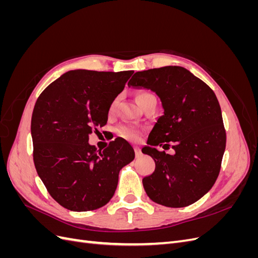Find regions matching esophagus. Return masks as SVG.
I'll list each match as a JSON object with an SVG mask.
<instances>
[{"label":"esophagus","mask_w":258,"mask_h":258,"mask_svg":"<svg viewBox=\"0 0 258 258\" xmlns=\"http://www.w3.org/2000/svg\"><path fill=\"white\" fill-rule=\"evenodd\" d=\"M135 153H136V156H137V157H139V156L141 155V150H140V147H138V146H136V147H135Z\"/></svg>","instance_id":"1"}]
</instances>
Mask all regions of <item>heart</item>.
Segmentation results:
<instances>
[{
	"label": "heart",
	"instance_id": "heart-1",
	"mask_svg": "<svg viewBox=\"0 0 258 258\" xmlns=\"http://www.w3.org/2000/svg\"><path fill=\"white\" fill-rule=\"evenodd\" d=\"M150 96H152L151 93L144 92V91L138 93V96H137L138 103L141 104L142 101L144 99H146L147 97H150ZM117 102H118V98H115L111 102L110 106H108V113H110V114L114 113L115 108H116V105H117ZM116 132H117V135H118L119 137L126 139V140H129V141H138V140L140 139V137H141V135L143 134V129L135 126V124L124 123V124H121V126H119L118 128H117Z\"/></svg>",
	"mask_w": 258,
	"mask_h": 258
}]
</instances>
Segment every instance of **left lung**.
Masks as SVG:
<instances>
[{"mask_svg":"<svg viewBox=\"0 0 258 258\" xmlns=\"http://www.w3.org/2000/svg\"><path fill=\"white\" fill-rule=\"evenodd\" d=\"M128 86L156 92L163 107L147 140L151 146L142 150L155 160V171L142 181L147 196L169 208L194 204L212 188L226 147L214 91L188 70L175 66L137 72ZM171 144L174 155L155 148Z\"/></svg>","mask_w":258,"mask_h":258,"instance_id":"obj_1","label":"left lung"}]
</instances>
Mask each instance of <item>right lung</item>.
<instances>
[{
  "label": "right lung",
  "mask_w": 258,
  "mask_h": 258,
  "mask_svg": "<svg viewBox=\"0 0 258 258\" xmlns=\"http://www.w3.org/2000/svg\"><path fill=\"white\" fill-rule=\"evenodd\" d=\"M132 74L74 70L36 100L31 119L34 166L50 196L68 210L105 206L120 169L135 159L134 148L121 138L102 152L88 143L89 135L106 124L108 106Z\"/></svg>",
  "instance_id": "obj_1"
}]
</instances>
